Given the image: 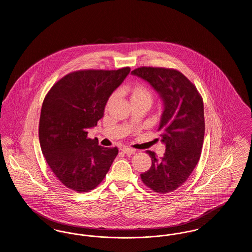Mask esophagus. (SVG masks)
<instances>
[{
    "instance_id": "obj_1",
    "label": "esophagus",
    "mask_w": 252,
    "mask_h": 252,
    "mask_svg": "<svg viewBox=\"0 0 252 252\" xmlns=\"http://www.w3.org/2000/svg\"><path fill=\"white\" fill-rule=\"evenodd\" d=\"M122 151L125 153V154H134L136 152V149H133V148H129V147H126V146H124L122 148Z\"/></svg>"
}]
</instances>
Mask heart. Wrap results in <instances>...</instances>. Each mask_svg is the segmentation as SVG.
<instances>
[{"instance_id":"b5f03b06","label":"heart","mask_w":252,"mask_h":252,"mask_svg":"<svg viewBox=\"0 0 252 252\" xmlns=\"http://www.w3.org/2000/svg\"><path fill=\"white\" fill-rule=\"evenodd\" d=\"M126 93H127L130 97V101L138 100V99H147L149 101L152 100V94L150 90L144 84L136 83L126 88ZM114 98V95L110 97V100Z\"/></svg>"}]
</instances>
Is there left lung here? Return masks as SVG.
<instances>
[{"label":"left lung","mask_w":252,"mask_h":252,"mask_svg":"<svg viewBox=\"0 0 252 252\" xmlns=\"http://www.w3.org/2000/svg\"><path fill=\"white\" fill-rule=\"evenodd\" d=\"M131 73L151 85L164 106L158 131L166 145L165 153L158 158L155 152L146 151L152 165L141 179L154 192H173L188 180L200 158L205 133L202 97L178 70L140 67Z\"/></svg>","instance_id":"obj_1"}]
</instances>
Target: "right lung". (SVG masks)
I'll return each instance as SVG.
<instances>
[{
	"label": "right lung",
	"mask_w": 252,
	"mask_h": 252,
	"mask_svg": "<svg viewBox=\"0 0 252 252\" xmlns=\"http://www.w3.org/2000/svg\"><path fill=\"white\" fill-rule=\"evenodd\" d=\"M130 72L80 70L70 72L45 96L38 124L42 154L60 182L76 192H90L106 177L117 147L88 138V129L104 116L108 97Z\"/></svg>",
	"instance_id": "obj_1"
}]
</instances>
